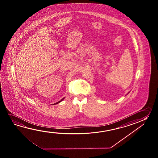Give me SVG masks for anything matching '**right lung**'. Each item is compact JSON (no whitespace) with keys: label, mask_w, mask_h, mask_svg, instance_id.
I'll return each mask as SVG.
<instances>
[{"label":"right lung","mask_w":158,"mask_h":158,"mask_svg":"<svg viewBox=\"0 0 158 158\" xmlns=\"http://www.w3.org/2000/svg\"><path fill=\"white\" fill-rule=\"evenodd\" d=\"M65 98H63L61 100H60V101H58V102H56V103H54V104H53V105H56V104H58V103H60V102L61 101H63L64 99Z\"/></svg>","instance_id":"add662e5"}]
</instances>
